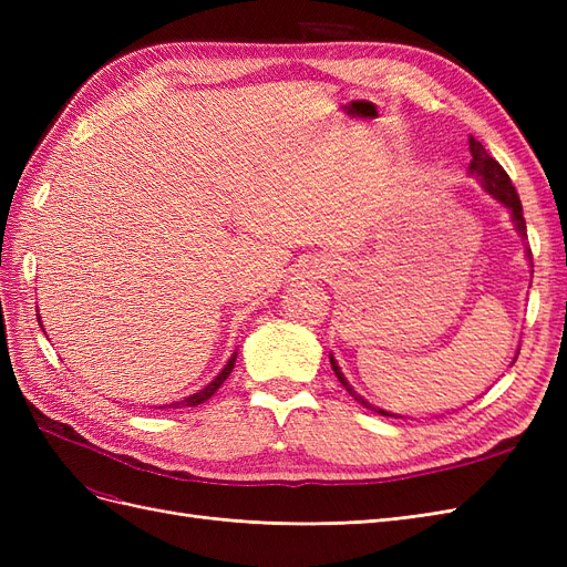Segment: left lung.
<instances>
[{"instance_id": "left-lung-1", "label": "left lung", "mask_w": 567, "mask_h": 567, "mask_svg": "<svg viewBox=\"0 0 567 567\" xmlns=\"http://www.w3.org/2000/svg\"><path fill=\"white\" fill-rule=\"evenodd\" d=\"M468 144H471V156H473V161H471V165H468V175L475 177L480 184H483L485 192H487L496 203H502L504 208L511 213L513 227H516L518 236L525 241V238H527V227H525L523 205H520V198H518V194H516V186L511 184V179H508V175H506V169L489 156V153L485 151L483 144H480L477 140H473V136L468 140ZM525 255H527V260H529V265H532V250L525 248ZM516 359H518V352H516V357H513V362H516ZM513 362H511V364H513ZM331 367H333V371H336V375H338L340 385L346 388V390L350 392V398H354L359 404L371 409V411H375V414H381V416L402 419V416L390 414V411H385V409H381V406H373L369 400H364L362 394H359V392L348 383L346 373L340 371V367H338L333 354H331Z\"/></svg>"}]
</instances>
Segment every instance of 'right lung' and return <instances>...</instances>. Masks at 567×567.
I'll return each mask as SVG.
<instances>
[{
	"instance_id": "obj_1",
	"label": "right lung",
	"mask_w": 567,
	"mask_h": 567,
	"mask_svg": "<svg viewBox=\"0 0 567 567\" xmlns=\"http://www.w3.org/2000/svg\"><path fill=\"white\" fill-rule=\"evenodd\" d=\"M38 321H40V315H38ZM42 326V323H40ZM44 331V329H42ZM234 364H236V352L229 357V362L225 364V369H221L215 379L205 385L203 390H198V392H194V394H188V398H184V400H179V402H173V404H163V406H169V409H182V406H198V404H203V402H208L213 394L217 392V388L225 383L227 379H229V373H231V369H234ZM161 406V409H163Z\"/></svg>"
}]
</instances>
